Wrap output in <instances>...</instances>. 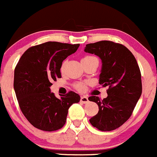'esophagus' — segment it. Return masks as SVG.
Masks as SVG:
<instances>
[{
	"mask_svg": "<svg viewBox=\"0 0 157 157\" xmlns=\"http://www.w3.org/2000/svg\"><path fill=\"white\" fill-rule=\"evenodd\" d=\"M80 101H81L82 103L86 104L89 102V98H88L87 96H85L84 95V96H81V99H80Z\"/></svg>",
	"mask_w": 157,
	"mask_h": 157,
	"instance_id": "1",
	"label": "esophagus"
}]
</instances>
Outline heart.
I'll use <instances>...</instances> for the list:
<instances>
[{"label":"heart","mask_w":157,"mask_h":157,"mask_svg":"<svg viewBox=\"0 0 157 157\" xmlns=\"http://www.w3.org/2000/svg\"><path fill=\"white\" fill-rule=\"evenodd\" d=\"M92 58H95V57H93V56H86L83 59H92ZM63 68H64V65H62V69H63ZM75 89H77V90L82 92V91H84L85 89H86V84H85L84 82H78L77 83V84H75Z\"/></svg>","instance_id":"b5f03b06"}]
</instances>
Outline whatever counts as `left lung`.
<instances>
[{
  "mask_svg": "<svg viewBox=\"0 0 157 157\" xmlns=\"http://www.w3.org/2000/svg\"><path fill=\"white\" fill-rule=\"evenodd\" d=\"M85 52L102 60L99 84L108 87V96L102 100L92 95L89 101L98 105V112L89 119L101 131H112L126 122L142 94L141 73L134 55L122 44L101 41L86 44Z\"/></svg>",
  "mask_w": 157,
  "mask_h": 157,
  "instance_id": "1",
  "label": "left lung"
}]
</instances>
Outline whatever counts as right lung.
Wrapping results in <instances>:
<instances>
[{
  "label": "right lung",
  "mask_w": 157,
  "mask_h": 157,
  "mask_svg": "<svg viewBox=\"0 0 157 157\" xmlns=\"http://www.w3.org/2000/svg\"><path fill=\"white\" fill-rule=\"evenodd\" d=\"M79 45L48 41L29 48L17 62L14 92L22 113L37 129L52 132L62 128L69 107L80 101L72 91L58 98L50 89L52 82L62 78V62Z\"/></svg>",
  "instance_id": "obj_1"
}]
</instances>
